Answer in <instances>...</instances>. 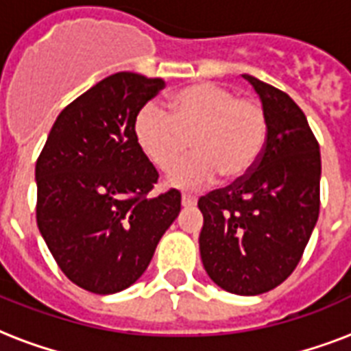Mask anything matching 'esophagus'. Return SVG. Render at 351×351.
Instances as JSON below:
<instances>
[{
  "label": "esophagus",
  "instance_id": "esophagus-1",
  "mask_svg": "<svg viewBox=\"0 0 351 351\" xmlns=\"http://www.w3.org/2000/svg\"><path fill=\"white\" fill-rule=\"evenodd\" d=\"M195 204H197V197L187 195V193L182 195V206H184V208H191V206H195Z\"/></svg>",
  "mask_w": 351,
  "mask_h": 351
}]
</instances>
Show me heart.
<instances>
[{"label":"heart","mask_w":351,"mask_h":351,"mask_svg":"<svg viewBox=\"0 0 351 351\" xmlns=\"http://www.w3.org/2000/svg\"><path fill=\"white\" fill-rule=\"evenodd\" d=\"M169 112L153 101L134 118V140L143 156L167 171L189 148L197 153L169 173V184L200 189L219 176L239 182L261 160L267 138L266 112L256 101L211 82L187 85L169 98Z\"/></svg>","instance_id":"obj_1"}]
</instances>
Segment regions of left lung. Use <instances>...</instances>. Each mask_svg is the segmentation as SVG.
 <instances>
[{
    "label": "left lung",
    "instance_id": "left-lung-1",
    "mask_svg": "<svg viewBox=\"0 0 351 351\" xmlns=\"http://www.w3.org/2000/svg\"><path fill=\"white\" fill-rule=\"evenodd\" d=\"M266 112L267 138L250 175L198 200L200 256L217 286L261 295L293 273L319 219L321 153L286 93L244 74Z\"/></svg>",
    "mask_w": 351,
    "mask_h": 351
}]
</instances>
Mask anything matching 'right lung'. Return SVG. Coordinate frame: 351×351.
<instances>
[{"instance_id": "add662e5", "label": "right lung", "mask_w": 351, "mask_h": 351, "mask_svg": "<svg viewBox=\"0 0 351 351\" xmlns=\"http://www.w3.org/2000/svg\"><path fill=\"white\" fill-rule=\"evenodd\" d=\"M162 78L117 73L69 104L36 162V220L69 280L90 293L129 288L180 213V193H149L158 173L134 140V118Z\"/></svg>"}]
</instances>
